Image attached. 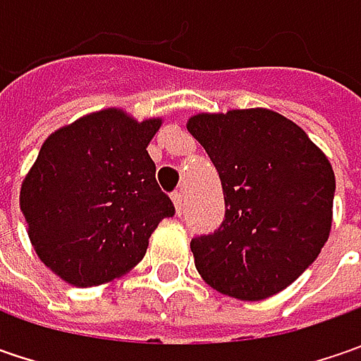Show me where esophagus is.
<instances>
[{"label":"esophagus","instance_id":"esophagus-1","mask_svg":"<svg viewBox=\"0 0 361 361\" xmlns=\"http://www.w3.org/2000/svg\"><path fill=\"white\" fill-rule=\"evenodd\" d=\"M173 202H174V209H176V213L180 215L183 213V192L180 190H176V192H173Z\"/></svg>","mask_w":361,"mask_h":361}]
</instances>
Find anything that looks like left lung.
I'll use <instances>...</instances> for the list:
<instances>
[{
  "label": "left lung",
  "instance_id": "left-lung-1",
  "mask_svg": "<svg viewBox=\"0 0 361 361\" xmlns=\"http://www.w3.org/2000/svg\"><path fill=\"white\" fill-rule=\"evenodd\" d=\"M187 128L215 164L225 195L221 227L190 241L201 277L243 301L283 291L329 237V160L295 122L267 108L197 114Z\"/></svg>",
  "mask_w": 361,
  "mask_h": 361
}]
</instances>
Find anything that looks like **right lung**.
Listing matches in <instances>:
<instances>
[{
  "instance_id": "right-lung-1",
  "label": "right lung",
  "mask_w": 361,
  "mask_h": 361,
  "mask_svg": "<svg viewBox=\"0 0 361 361\" xmlns=\"http://www.w3.org/2000/svg\"><path fill=\"white\" fill-rule=\"evenodd\" d=\"M160 124L106 108L42 145L20 207L35 253L63 281L92 287L128 273L160 221L174 215L146 150Z\"/></svg>"
}]
</instances>
